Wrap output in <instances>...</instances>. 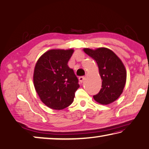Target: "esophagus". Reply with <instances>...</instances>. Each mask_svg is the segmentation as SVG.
Segmentation results:
<instances>
[{
  "instance_id": "34e87169",
  "label": "esophagus",
  "mask_w": 149,
  "mask_h": 149,
  "mask_svg": "<svg viewBox=\"0 0 149 149\" xmlns=\"http://www.w3.org/2000/svg\"><path fill=\"white\" fill-rule=\"evenodd\" d=\"M84 79H85V77H84V76H80L79 77V80L80 83H82Z\"/></svg>"
}]
</instances>
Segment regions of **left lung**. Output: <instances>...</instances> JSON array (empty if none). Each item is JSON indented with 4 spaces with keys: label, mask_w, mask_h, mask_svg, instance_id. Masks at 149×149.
I'll list each match as a JSON object with an SVG mask.
<instances>
[{
    "label": "left lung",
    "mask_w": 149,
    "mask_h": 149,
    "mask_svg": "<svg viewBox=\"0 0 149 149\" xmlns=\"http://www.w3.org/2000/svg\"><path fill=\"white\" fill-rule=\"evenodd\" d=\"M83 51L96 62L102 80V88L93 96L94 99L104 105L115 101L123 93L126 83V72L123 63L107 48L101 47L96 50L85 48Z\"/></svg>",
    "instance_id": "obj_1"
}]
</instances>
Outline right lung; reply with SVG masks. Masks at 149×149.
<instances>
[{
	"instance_id": "add662e5",
	"label": "right lung",
	"mask_w": 149,
	"mask_h": 149,
	"mask_svg": "<svg viewBox=\"0 0 149 149\" xmlns=\"http://www.w3.org/2000/svg\"><path fill=\"white\" fill-rule=\"evenodd\" d=\"M73 53V49L49 50L40 56L35 66V89L42 102L51 109L68 107L79 87L74 70L68 66Z\"/></svg>"
}]
</instances>
